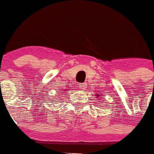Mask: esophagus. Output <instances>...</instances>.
Instances as JSON below:
<instances>
[{
  "instance_id": "obj_1",
  "label": "esophagus",
  "mask_w": 154,
  "mask_h": 154,
  "mask_svg": "<svg viewBox=\"0 0 154 154\" xmlns=\"http://www.w3.org/2000/svg\"><path fill=\"white\" fill-rule=\"evenodd\" d=\"M78 86H79V88H80L81 89H82V90L86 88V84H85L84 82H82V83H79V85H78Z\"/></svg>"
}]
</instances>
